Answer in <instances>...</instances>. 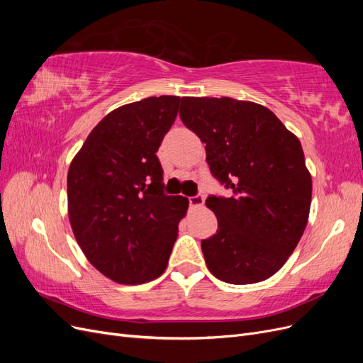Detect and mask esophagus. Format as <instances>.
<instances>
[{
    "label": "esophagus",
    "instance_id": "34e87169",
    "mask_svg": "<svg viewBox=\"0 0 363 363\" xmlns=\"http://www.w3.org/2000/svg\"><path fill=\"white\" fill-rule=\"evenodd\" d=\"M189 204L192 207H201L204 204V196L203 195H195L189 199Z\"/></svg>",
    "mask_w": 363,
    "mask_h": 363
}]
</instances>
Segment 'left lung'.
<instances>
[{
    "label": "left lung",
    "mask_w": 363,
    "mask_h": 363,
    "mask_svg": "<svg viewBox=\"0 0 363 363\" xmlns=\"http://www.w3.org/2000/svg\"><path fill=\"white\" fill-rule=\"evenodd\" d=\"M180 118L206 144L213 177L233 191L206 200L218 218L201 240L208 271L232 284L269 279L309 219L312 177L298 138L265 106L228 96H183Z\"/></svg>",
    "instance_id": "1"
}]
</instances>
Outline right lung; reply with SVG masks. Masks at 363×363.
I'll use <instances>...</instances> for the list:
<instances>
[{"label":"right lung","mask_w":363,"mask_h":363,"mask_svg":"<svg viewBox=\"0 0 363 363\" xmlns=\"http://www.w3.org/2000/svg\"><path fill=\"white\" fill-rule=\"evenodd\" d=\"M180 101L162 95L115 108L71 162L68 215L74 236L86 259L116 283L151 281L167 269L188 211V199L163 194L156 156Z\"/></svg>","instance_id":"1"}]
</instances>
